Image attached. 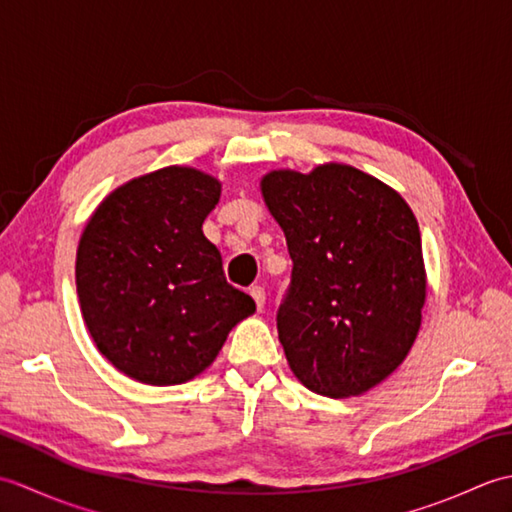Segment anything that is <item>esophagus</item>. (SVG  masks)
<instances>
[{"mask_svg": "<svg viewBox=\"0 0 512 512\" xmlns=\"http://www.w3.org/2000/svg\"><path fill=\"white\" fill-rule=\"evenodd\" d=\"M250 297L255 299V306H257V310L262 312V310H264V306H266V290H264L262 286H253V288H250Z\"/></svg>", "mask_w": 512, "mask_h": 512, "instance_id": "obj_1", "label": "esophagus"}]
</instances>
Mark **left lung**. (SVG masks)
Wrapping results in <instances>:
<instances>
[{"label": "left lung", "instance_id": "left-lung-1", "mask_svg": "<svg viewBox=\"0 0 512 512\" xmlns=\"http://www.w3.org/2000/svg\"><path fill=\"white\" fill-rule=\"evenodd\" d=\"M286 235L290 284L277 332L290 369L321 396H358L385 380L420 328L424 264L407 202L347 165L262 180Z\"/></svg>", "mask_w": 512, "mask_h": 512}]
</instances>
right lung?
<instances>
[{"label":"right lung","instance_id":"add662e5","mask_svg":"<svg viewBox=\"0 0 512 512\" xmlns=\"http://www.w3.org/2000/svg\"><path fill=\"white\" fill-rule=\"evenodd\" d=\"M220 182L160 169L101 202L76 250V292L99 352L145 385H180L222 350L255 301L224 277L202 233Z\"/></svg>","mask_w":512,"mask_h":512}]
</instances>
